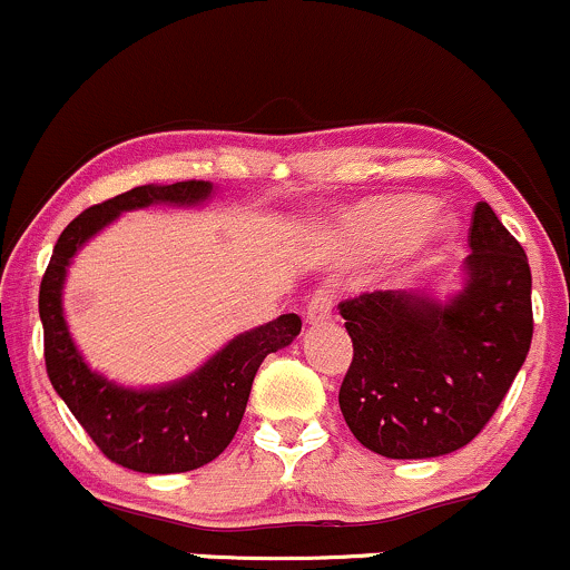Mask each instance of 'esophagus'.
Here are the masks:
<instances>
[{
  "mask_svg": "<svg viewBox=\"0 0 570 570\" xmlns=\"http://www.w3.org/2000/svg\"><path fill=\"white\" fill-rule=\"evenodd\" d=\"M305 316H308L311 324L327 322L333 316V295L327 289H318L314 297H311L308 308H305Z\"/></svg>",
  "mask_w": 570,
  "mask_h": 570,
  "instance_id": "obj_1",
  "label": "esophagus"
}]
</instances>
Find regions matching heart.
Masks as SVG:
<instances>
[{
    "label": "heart",
    "mask_w": 570,
    "mask_h": 570,
    "mask_svg": "<svg viewBox=\"0 0 570 570\" xmlns=\"http://www.w3.org/2000/svg\"><path fill=\"white\" fill-rule=\"evenodd\" d=\"M452 218L433 214V203L419 194L373 197L348 210L341 240L354 256H376L397 246L400 265L409 267L435 243L452 235Z\"/></svg>",
    "instance_id": "heart-1"
}]
</instances>
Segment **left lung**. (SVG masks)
<instances>
[{
  "label": "left lung",
  "mask_w": 570,
  "mask_h": 570,
  "mask_svg": "<svg viewBox=\"0 0 570 570\" xmlns=\"http://www.w3.org/2000/svg\"><path fill=\"white\" fill-rule=\"evenodd\" d=\"M465 286L449 303L386 289L343 299L354 356L337 403L381 458L424 460L471 443L533 341L530 265L487 203L473 208Z\"/></svg>",
  "instance_id": "left-lung-1"
}]
</instances>
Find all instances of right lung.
<instances>
[{
  "mask_svg": "<svg viewBox=\"0 0 570 570\" xmlns=\"http://www.w3.org/2000/svg\"><path fill=\"white\" fill-rule=\"evenodd\" d=\"M210 191L214 186L208 180L148 184L91 205L59 235L42 275L40 318L46 333L48 379L99 452L137 473H184L216 460L240 428L262 360L289 346L303 327L297 314L273 318L233 337L191 376L154 390L112 384L86 365L61 308V289L72 256L124 210L148 205H199Z\"/></svg>",
  "mask_w": 570,
  "mask_h": 570,
  "instance_id": "1",
  "label": "right lung"
}]
</instances>
